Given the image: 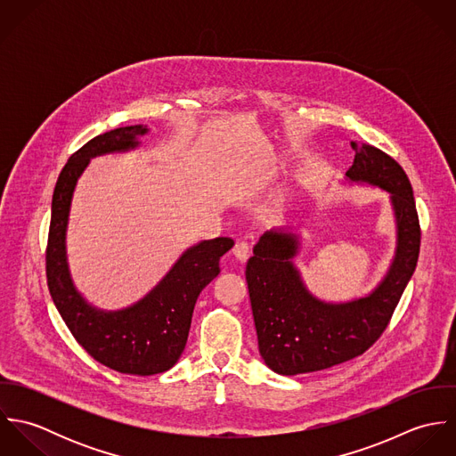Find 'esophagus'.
Segmentation results:
<instances>
[{
	"label": "esophagus",
	"instance_id": "1",
	"mask_svg": "<svg viewBox=\"0 0 456 456\" xmlns=\"http://www.w3.org/2000/svg\"><path fill=\"white\" fill-rule=\"evenodd\" d=\"M251 255V248L248 242H237L233 248V256L240 263H246Z\"/></svg>",
	"mask_w": 456,
	"mask_h": 456
}]
</instances>
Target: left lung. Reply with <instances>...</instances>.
<instances>
[{
  "label": "left lung",
  "mask_w": 456,
  "mask_h": 456,
  "mask_svg": "<svg viewBox=\"0 0 456 456\" xmlns=\"http://www.w3.org/2000/svg\"><path fill=\"white\" fill-rule=\"evenodd\" d=\"M354 161L344 184L378 188L390 195L395 253L374 289L363 297L330 302L305 284L295 258L298 228L265 232L246 266L251 309L265 365L281 376L325 370L363 354L385 331L414 273L419 255V221L411 183L402 167L369 143H351Z\"/></svg>",
  "instance_id": "left-lung-1"
}]
</instances>
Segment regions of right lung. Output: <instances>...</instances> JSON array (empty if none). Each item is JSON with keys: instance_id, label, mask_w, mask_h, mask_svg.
Here are the masks:
<instances>
[{"instance_id": "obj_1", "label": "right lung", "mask_w": 456, "mask_h": 456, "mask_svg": "<svg viewBox=\"0 0 456 456\" xmlns=\"http://www.w3.org/2000/svg\"><path fill=\"white\" fill-rule=\"evenodd\" d=\"M147 133L143 125L107 131L68 159L53 195L47 246V284L66 326L96 362L131 376L159 374L177 363L188 342L196 298L217 277L219 258L235 244L230 237H217L188 248L145 297L123 309H100L77 289L66 255L77 183L93 158L134 151Z\"/></svg>"}]
</instances>
